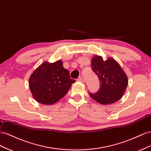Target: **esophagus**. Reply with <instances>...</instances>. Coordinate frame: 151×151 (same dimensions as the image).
<instances>
[{
  "mask_svg": "<svg viewBox=\"0 0 151 151\" xmlns=\"http://www.w3.org/2000/svg\"><path fill=\"white\" fill-rule=\"evenodd\" d=\"M78 81H80V82H82V83H84V82H85V80H84V79L82 78V77H79V78H78Z\"/></svg>",
  "mask_w": 151,
  "mask_h": 151,
  "instance_id": "34e87169",
  "label": "esophagus"
}]
</instances>
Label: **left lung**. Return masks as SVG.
I'll return each instance as SVG.
<instances>
[{
  "label": "left lung",
  "instance_id": "8db88e82",
  "mask_svg": "<svg viewBox=\"0 0 151 151\" xmlns=\"http://www.w3.org/2000/svg\"><path fill=\"white\" fill-rule=\"evenodd\" d=\"M92 71L100 81V88L90 96L101 104H111L122 98L128 85V78L122 67L111 58L104 61L99 55L94 56L91 61Z\"/></svg>",
  "mask_w": 151,
  "mask_h": 151
}]
</instances>
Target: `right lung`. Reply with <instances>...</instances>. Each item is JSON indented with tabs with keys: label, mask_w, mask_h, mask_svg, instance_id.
Listing matches in <instances>:
<instances>
[{
	"label": "right lung",
	"mask_w": 151,
	"mask_h": 151,
	"mask_svg": "<svg viewBox=\"0 0 151 151\" xmlns=\"http://www.w3.org/2000/svg\"><path fill=\"white\" fill-rule=\"evenodd\" d=\"M75 80L70 78V72L63 61L44 62L30 76L29 87L34 99L42 104L51 105L63 98Z\"/></svg>",
	"instance_id": "1"
}]
</instances>
